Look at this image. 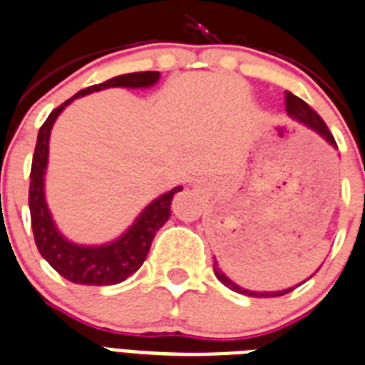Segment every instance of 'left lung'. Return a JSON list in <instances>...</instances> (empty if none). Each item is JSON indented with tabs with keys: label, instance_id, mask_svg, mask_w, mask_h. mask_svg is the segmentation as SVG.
Wrapping results in <instances>:
<instances>
[{
	"label": "left lung",
	"instance_id": "8db88e82",
	"mask_svg": "<svg viewBox=\"0 0 365 365\" xmlns=\"http://www.w3.org/2000/svg\"><path fill=\"white\" fill-rule=\"evenodd\" d=\"M286 111H287V116H289L292 120L299 122V124L306 125L308 130L315 131V133H317L321 139H324L330 146H332V148L338 150V145H336V140H334L332 133H330V130L323 122V118H321V116L317 115V113H315L314 109H312V107L304 102V100H301V98L295 96V94H292V93H286ZM213 272H215L217 280H219L220 284H225V286L230 287L232 292L241 293V295H247V297H280V295H286V293L293 292L297 286H301L302 284L301 282V284H297V286L286 287V289H277V292H252V289H245V287L237 286V284H235L232 278L226 277V272L219 267V262L213 263ZM314 274H312V277H314ZM306 280H308V278H306Z\"/></svg>",
	"mask_w": 365,
	"mask_h": 365
}]
</instances>
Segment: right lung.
I'll return each instance as SVG.
<instances>
[{"label":"right lung","mask_w":365,"mask_h":365,"mask_svg":"<svg viewBox=\"0 0 365 365\" xmlns=\"http://www.w3.org/2000/svg\"><path fill=\"white\" fill-rule=\"evenodd\" d=\"M161 78L159 72H133L122 73L107 79L100 85H93L70 100L61 103L42 124L36 137L35 154L31 165V185H29V210H31V226L35 234V243L42 258L50 263L61 277L73 284L83 286H113L130 278L148 256L150 245L158 230L170 217V204L176 192L182 191V185L159 195L140 211L131 226L122 232L118 237L100 245H81L68 240L55 225L48 200H46V173L50 158V135L55 120L66 106L87 94L106 91V88H150Z\"/></svg>","instance_id":"right-lung-1"}]
</instances>
